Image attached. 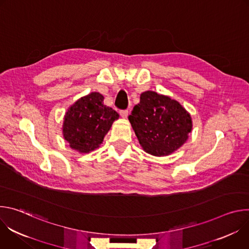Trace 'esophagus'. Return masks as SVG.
Masks as SVG:
<instances>
[{"instance_id":"34e87169","label":"esophagus","mask_w":249,"mask_h":249,"mask_svg":"<svg viewBox=\"0 0 249 249\" xmlns=\"http://www.w3.org/2000/svg\"><path fill=\"white\" fill-rule=\"evenodd\" d=\"M128 110H121L120 111V115L122 118H127L128 117Z\"/></svg>"}]
</instances>
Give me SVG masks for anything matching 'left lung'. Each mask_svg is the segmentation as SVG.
Returning <instances> with one entry per match:
<instances>
[{"label": "left lung", "instance_id": "obj_1", "mask_svg": "<svg viewBox=\"0 0 249 249\" xmlns=\"http://www.w3.org/2000/svg\"><path fill=\"white\" fill-rule=\"evenodd\" d=\"M143 150L166 157L186 143L192 130L190 113L175 99L153 90L141 93L128 117Z\"/></svg>", "mask_w": 249, "mask_h": 249}]
</instances>
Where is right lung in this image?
Segmentation results:
<instances>
[{
    "instance_id": "right-lung-1",
    "label": "right lung",
    "mask_w": 249,
    "mask_h": 249,
    "mask_svg": "<svg viewBox=\"0 0 249 249\" xmlns=\"http://www.w3.org/2000/svg\"><path fill=\"white\" fill-rule=\"evenodd\" d=\"M99 92H90L75 101L68 108L63 121V137L71 149L89 154L99 148L105 135L119 114L104 105Z\"/></svg>"
}]
</instances>
